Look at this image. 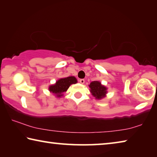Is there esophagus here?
I'll return each instance as SVG.
<instances>
[{
  "mask_svg": "<svg viewBox=\"0 0 157 157\" xmlns=\"http://www.w3.org/2000/svg\"><path fill=\"white\" fill-rule=\"evenodd\" d=\"M79 82H80L81 84H84L85 81H84V79H79Z\"/></svg>",
  "mask_w": 157,
  "mask_h": 157,
  "instance_id": "obj_1",
  "label": "esophagus"
}]
</instances>
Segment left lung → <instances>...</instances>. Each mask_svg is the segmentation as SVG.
<instances>
[{
    "mask_svg": "<svg viewBox=\"0 0 157 157\" xmlns=\"http://www.w3.org/2000/svg\"><path fill=\"white\" fill-rule=\"evenodd\" d=\"M93 96L97 100H101L106 97L107 94V88L104 85L101 84L99 81H93L89 85Z\"/></svg>",
    "mask_w": 157,
    "mask_h": 157,
    "instance_id": "obj_1",
    "label": "left lung"
}]
</instances>
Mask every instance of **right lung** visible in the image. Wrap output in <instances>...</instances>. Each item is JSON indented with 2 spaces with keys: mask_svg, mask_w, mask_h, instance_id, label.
<instances>
[{
  "mask_svg": "<svg viewBox=\"0 0 157 157\" xmlns=\"http://www.w3.org/2000/svg\"><path fill=\"white\" fill-rule=\"evenodd\" d=\"M76 83H78V80L74 76L60 78L54 84L50 85L48 90L57 98H61L63 96V93L67 91L71 84Z\"/></svg>",
  "mask_w": 157,
  "mask_h": 157,
  "instance_id": "right-lung-1",
  "label": "right lung"
}]
</instances>
